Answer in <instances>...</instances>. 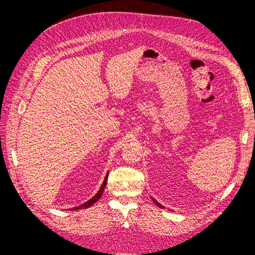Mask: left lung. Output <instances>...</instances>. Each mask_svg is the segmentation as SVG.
Masks as SVG:
<instances>
[{
  "label": "left lung",
  "mask_w": 255,
  "mask_h": 255,
  "mask_svg": "<svg viewBox=\"0 0 255 255\" xmlns=\"http://www.w3.org/2000/svg\"><path fill=\"white\" fill-rule=\"evenodd\" d=\"M155 203H156V205H157L158 207H160V208H164V206H163V205H160L158 202H155Z\"/></svg>",
  "instance_id": "left-lung-1"
}]
</instances>
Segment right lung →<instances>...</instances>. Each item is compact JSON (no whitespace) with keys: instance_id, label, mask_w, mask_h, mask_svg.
I'll list each match as a JSON object with an SVG mask.
<instances>
[{"instance_id":"1","label":"right lung","mask_w":255,"mask_h":255,"mask_svg":"<svg viewBox=\"0 0 255 255\" xmlns=\"http://www.w3.org/2000/svg\"><path fill=\"white\" fill-rule=\"evenodd\" d=\"M107 175H109V173L106 174V176H105V179H104V181H103V184H102V186L100 187V189H99V191L97 192V195L94 197V198H91L89 201H87V202H85L84 204H82V205H80V206H78V207H74V208H71V210L73 211V210H81V208H87V207H89V206H91L92 204L94 203H96L98 200L100 199V197L102 196V194H103V190H104V188H105V185H106V182H107Z\"/></svg>"}]
</instances>
